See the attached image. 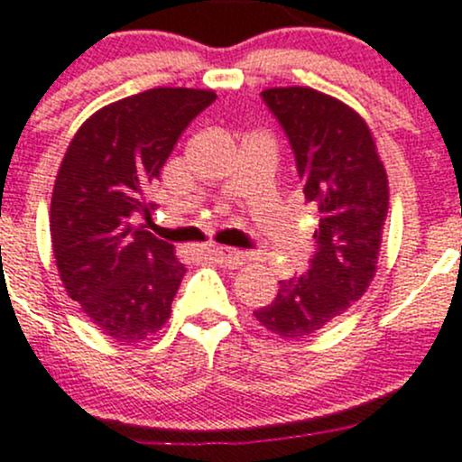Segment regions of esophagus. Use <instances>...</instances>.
<instances>
[{
  "label": "esophagus",
  "mask_w": 462,
  "mask_h": 462,
  "mask_svg": "<svg viewBox=\"0 0 462 462\" xmlns=\"http://www.w3.org/2000/svg\"><path fill=\"white\" fill-rule=\"evenodd\" d=\"M208 252L212 254V259L217 263L227 265V268H239V265L245 263V252L241 250H232V247H223V245H212L208 247Z\"/></svg>",
  "instance_id": "34e87169"
}]
</instances>
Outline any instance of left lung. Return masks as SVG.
I'll return each instance as SVG.
<instances>
[{
    "label": "left lung",
    "mask_w": 462,
    "mask_h": 462,
    "mask_svg": "<svg viewBox=\"0 0 462 462\" xmlns=\"http://www.w3.org/2000/svg\"><path fill=\"white\" fill-rule=\"evenodd\" d=\"M261 97L292 145L305 201L319 210V227L308 272L279 281L274 300L254 317L281 338H305L370 288L390 188L370 128L343 101L300 86L268 88Z\"/></svg>",
    "instance_id": "obj_1"
}]
</instances>
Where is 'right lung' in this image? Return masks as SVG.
<instances>
[{"label":"right lung","instance_id":"obj_1","mask_svg":"<svg viewBox=\"0 0 462 462\" xmlns=\"http://www.w3.org/2000/svg\"><path fill=\"white\" fill-rule=\"evenodd\" d=\"M217 95L152 88L97 110L55 179L51 239L61 283L106 337L139 343L170 319L186 268L145 230L150 192L174 143Z\"/></svg>","mask_w":462,"mask_h":462}]
</instances>
